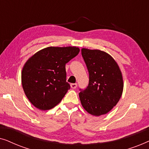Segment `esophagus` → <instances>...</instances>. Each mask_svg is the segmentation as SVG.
I'll list each match as a JSON object with an SVG mask.
<instances>
[{"mask_svg":"<svg viewBox=\"0 0 149 149\" xmlns=\"http://www.w3.org/2000/svg\"><path fill=\"white\" fill-rule=\"evenodd\" d=\"M70 87H71V88L75 89V88H77V83H71V84H70Z\"/></svg>","mask_w":149,"mask_h":149,"instance_id":"obj_1","label":"esophagus"}]
</instances>
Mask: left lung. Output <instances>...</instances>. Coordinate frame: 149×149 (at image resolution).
Listing matches in <instances>:
<instances>
[{"mask_svg":"<svg viewBox=\"0 0 149 149\" xmlns=\"http://www.w3.org/2000/svg\"><path fill=\"white\" fill-rule=\"evenodd\" d=\"M81 54L89 74L88 86L79 93L81 105L91 115H105L116 106L123 93L121 69L104 51L82 48Z\"/></svg>","mask_w":149,"mask_h":149,"instance_id":"obj_1","label":"left lung"}]
</instances>
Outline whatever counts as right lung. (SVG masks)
Returning <instances> with one entry per match:
<instances>
[{
  "label": "right lung",
  "instance_id": "obj_1",
  "mask_svg": "<svg viewBox=\"0 0 149 149\" xmlns=\"http://www.w3.org/2000/svg\"><path fill=\"white\" fill-rule=\"evenodd\" d=\"M79 52L74 46L48 47L28 59L22 70V84L34 107L47 111L62 101L70 87L65 66Z\"/></svg>",
  "mask_w": 149,
  "mask_h": 149
}]
</instances>
